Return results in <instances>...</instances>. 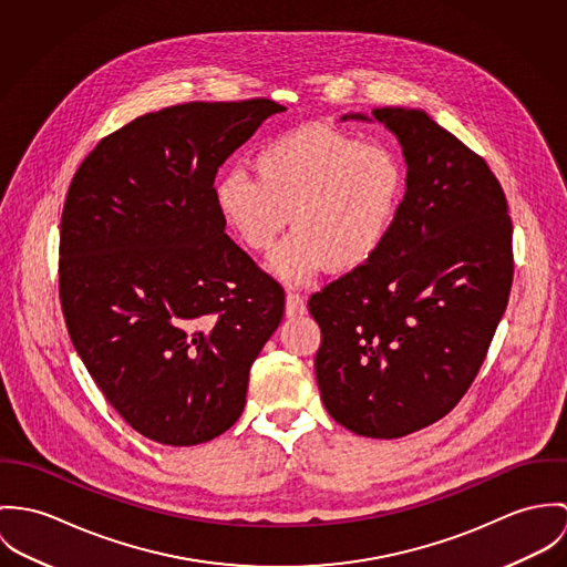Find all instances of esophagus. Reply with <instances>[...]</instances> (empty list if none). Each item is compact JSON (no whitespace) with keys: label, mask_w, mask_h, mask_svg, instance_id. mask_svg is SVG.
I'll list each match as a JSON object with an SVG mask.
<instances>
[{"label":"esophagus","mask_w":567,"mask_h":567,"mask_svg":"<svg viewBox=\"0 0 567 567\" xmlns=\"http://www.w3.org/2000/svg\"><path fill=\"white\" fill-rule=\"evenodd\" d=\"M305 311H307L305 296H300L298 291H289L287 293V315L296 317V315H302Z\"/></svg>","instance_id":"34e87169"}]
</instances>
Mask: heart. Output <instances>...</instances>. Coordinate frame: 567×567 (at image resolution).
Instances as JSON below:
<instances>
[{
  "label": "heart",
  "mask_w": 567,
  "mask_h": 567,
  "mask_svg": "<svg viewBox=\"0 0 567 567\" xmlns=\"http://www.w3.org/2000/svg\"><path fill=\"white\" fill-rule=\"evenodd\" d=\"M256 178L230 169L215 183L221 219L254 252L269 250L289 219L296 228L271 254V271L305 282L328 265L352 271L384 246L402 208L406 172L377 141L326 126L291 130L252 158Z\"/></svg>",
  "instance_id": "obj_1"
}]
</instances>
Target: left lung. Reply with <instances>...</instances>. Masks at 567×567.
<instances>
[{
  "label": "left lung",
  "instance_id": "8db88e82",
  "mask_svg": "<svg viewBox=\"0 0 567 567\" xmlns=\"http://www.w3.org/2000/svg\"><path fill=\"white\" fill-rule=\"evenodd\" d=\"M372 115L402 145V208L380 252L309 311L326 411L357 435L398 440L447 415L478 374L511 293L513 224L487 163L424 111Z\"/></svg>",
  "mask_w": 567,
  "mask_h": 567
}]
</instances>
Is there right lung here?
Here are the masks:
<instances>
[{
	"label": "right lung",
	"mask_w": 567,
	"mask_h": 567,
	"mask_svg": "<svg viewBox=\"0 0 567 567\" xmlns=\"http://www.w3.org/2000/svg\"><path fill=\"white\" fill-rule=\"evenodd\" d=\"M271 100L189 102L104 136L78 167L61 219L69 337L127 424L165 445L226 433L282 287L226 233L213 183Z\"/></svg>",
	"instance_id": "1"
}]
</instances>
